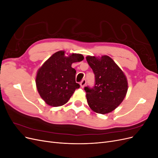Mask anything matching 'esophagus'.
<instances>
[{"mask_svg":"<svg viewBox=\"0 0 158 158\" xmlns=\"http://www.w3.org/2000/svg\"><path fill=\"white\" fill-rule=\"evenodd\" d=\"M85 84H86V80L83 79L82 81H81V82H80V86L82 87V88H84L85 86Z\"/></svg>","mask_w":158,"mask_h":158,"instance_id":"1","label":"esophagus"}]
</instances>
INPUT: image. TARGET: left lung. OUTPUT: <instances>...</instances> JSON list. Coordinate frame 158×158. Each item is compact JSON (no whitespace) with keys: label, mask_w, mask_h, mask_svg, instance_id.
<instances>
[{"label":"left lung","mask_w":158,"mask_h":158,"mask_svg":"<svg viewBox=\"0 0 158 158\" xmlns=\"http://www.w3.org/2000/svg\"><path fill=\"white\" fill-rule=\"evenodd\" d=\"M86 60L95 75L94 86L84 87L89 106L98 113L111 112L123 101L127 92L125 76L108 56L100 59L88 56Z\"/></svg>","instance_id":"left-lung-1"}]
</instances>
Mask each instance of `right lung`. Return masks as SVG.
I'll list each match as a JSON object with an SVG mask.
<instances>
[{"mask_svg": "<svg viewBox=\"0 0 158 158\" xmlns=\"http://www.w3.org/2000/svg\"><path fill=\"white\" fill-rule=\"evenodd\" d=\"M84 60L80 54L64 56V51L52 55L38 70L37 91L41 98L51 106L58 107L67 103L80 84L76 82V73L72 64Z\"/></svg>", "mask_w": 158, "mask_h": 158, "instance_id": "right-lung-1", "label": "right lung"}]
</instances>
